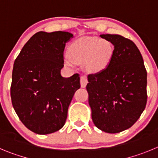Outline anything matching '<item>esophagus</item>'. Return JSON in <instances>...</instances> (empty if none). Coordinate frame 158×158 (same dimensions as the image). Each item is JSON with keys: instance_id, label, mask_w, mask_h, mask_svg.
<instances>
[{"instance_id": "1", "label": "esophagus", "mask_w": 158, "mask_h": 158, "mask_svg": "<svg viewBox=\"0 0 158 158\" xmlns=\"http://www.w3.org/2000/svg\"><path fill=\"white\" fill-rule=\"evenodd\" d=\"M88 80L87 78H86V76H82L80 77V84L82 87H86V84H87Z\"/></svg>"}]
</instances>
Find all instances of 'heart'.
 Returning <instances> with one entry per match:
<instances>
[{
	"label": "heart",
	"instance_id": "obj_1",
	"mask_svg": "<svg viewBox=\"0 0 158 158\" xmlns=\"http://www.w3.org/2000/svg\"><path fill=\"white\" fill-rule=\"evenodd\" d=\"M114 45L106 38L84 37L75 41L69 47V56L64 57V63L72 67L75 64L84 63L89 72H99L109 67L113 55Z\"/></svg>",
	"mask_w": 158,
	"mask_h": 158
}]
</instances>
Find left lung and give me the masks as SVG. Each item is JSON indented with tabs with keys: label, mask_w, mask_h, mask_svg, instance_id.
<instances>
[{
	"label": "left lung",
	"mask_w": 158,
	"mask_h": 158,
	"mask_svg": "<svg viewBox=\"0 0 158 158\" xmlns=\"http://www.w3.org/2000/svg\"><path fill=\"white\" fill-rule=\"evenodd\" d=\"M114 45V55L104 71L89 74L86 85L94 123L107 133L128 129L140 117L147 102V72L131 40L119 35H101Z\"/></svg>",
	"instance_id": "1"
}]
</instances>
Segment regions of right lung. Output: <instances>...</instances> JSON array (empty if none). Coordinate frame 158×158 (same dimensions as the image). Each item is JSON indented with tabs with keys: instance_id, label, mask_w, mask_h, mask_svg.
<instances>
[{
	"instance_id": "add662e5",
	"label": "right lung",
	"mask_w": 158,
	"mask_h": 158,
	"mask_svg": "<svg viewBox=\"0 0 158 158\" xmlns=\"http://www.w3.org/2000/svg\"><path fill=\"white\" fill-rule=\"evenodd\" d=\"M73 35L39 31L30 38L14 62L11 98L17 116L29 130L46 135L62 128L79 74L64 78L65 45Z\"/></svg>"
}]
</instances>
